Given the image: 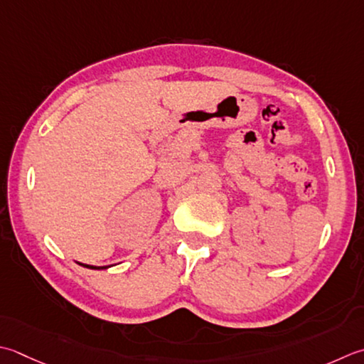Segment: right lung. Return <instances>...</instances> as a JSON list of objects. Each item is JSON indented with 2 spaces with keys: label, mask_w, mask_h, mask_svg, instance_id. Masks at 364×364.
I'll use <instances>...</instances> for the list:
<instances>
[{
  "label": "right lung",
  "mask_w": 364,
  "mask_h": 364,
  "mask_svg": "<svg viewBox=\"0 0 364 364\" xmlns=\"http://www.w3.org/2000/svg\"><path fill=\"white\" fill-rule=\"evenodd\" d=\"M78 265H82V267H85V268H90V269H107V268H110V265L109 267H95V265H85V263H80V262H77Z\"/></svg>",
  "instance_id": "obj_1"
}]
</instances>
